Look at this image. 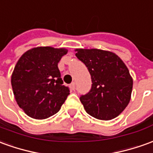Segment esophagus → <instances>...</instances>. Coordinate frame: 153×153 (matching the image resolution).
<instances>
[{
	"label": "esophagus",
	"instance_id": "obj_1",
	"mask_svg": "<svg viewBox=\"0 0 153 153\" xmlns=\"http://www.w3.org/2000/svg\"><path fill=\"white\" fill-rule=\"evenodd\" d=\"M70 88H71V91H74L75 89H76V84H75V82H72V83H71V85H70Z\"/></svg>",
	"mask_w": 153,
	"mask_h": 153
}]
</instances>
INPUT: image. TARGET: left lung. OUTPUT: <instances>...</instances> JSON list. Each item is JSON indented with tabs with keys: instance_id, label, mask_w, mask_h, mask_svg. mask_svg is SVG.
<instances>
[{
	"instance_id": "obj_1",
	"label": "left lung",
	"mask_w": 153,
	"mask_h": 153,
	"mask_svg": "<svg viewBox=\"0 0 153 153\" xmlns=\"http://www.w3.org/2000/svg\"><path fill=\"white\" fill-rule=\"evenodd\" d=\"M88 69L91 88L80 100L86 113L101 120L114 119L128 105L133 79L123 62L114 53L96 48L76 49Z\"/></svg>"
}]
</instances>
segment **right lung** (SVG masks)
Returning <instances> with one entry per match:
<instances>
[{
    "label": "right lung",
    "mask_w": 153,
    "mask_h": 153,
    "mask_svg": "<svg viewBox=\"0 0 153 153\" xmlns=\"http://www.w3.org/2000/svg\"><path fill=\"white\" fill-rule=\"evenodd\" d=\"M67 53L65 48L38 47L17 62L11 85L16 102L27 115L44 120L60 110L70 90L62 85L57 63Z\"/></svg>",
    "instance_id": "obj_1"
}]
</instances>
